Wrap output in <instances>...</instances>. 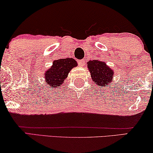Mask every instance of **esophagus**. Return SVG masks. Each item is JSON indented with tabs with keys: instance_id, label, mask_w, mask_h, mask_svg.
I'll return each mask as SVG.
<instances>
[{
	"instance_id": "34e87169",
	"label": "esophagus",
	"mask_w": 153,
	"mask_h": 153,
	"mask_svg": "<svg viewBox=\"0 0 153 153\" xmlns=\"http://www.w3.org/2000/svg\"><path fill=\"white\" fill-rule=\"evenodd\" d=\"M79 65L80 67H83L84 65V59H81L79 61Z\"/></svg>"
}]
</instances>
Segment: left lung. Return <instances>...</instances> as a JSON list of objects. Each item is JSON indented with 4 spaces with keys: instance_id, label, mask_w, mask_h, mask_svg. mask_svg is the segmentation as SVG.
<instances>
[{
    "instance_id": "left-lung-1",
    "label": "left lung",
    "mask_w": 153,
    "mask_h": 153,
    "mask_svg": "<svg viewBox=\"0 0 153 153\" xmlns=\"http://www.w3.org/2000/svg\"><path fill=\"white\" fill-rule=\"evenodd\" d=\"M87 67L94 84L104 87L111 84L114 72L105 62L99 59L89 60L87 62Z\"/></svg>"
}]
</instances>
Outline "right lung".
<instances>
[{"instance_id": "1", "label": "right lung", "mask_w": 153, "mask_h": 153, "mask_svg": "<svg viewBox=\"0 0 153 153\" xmlns=\"http://www.w3.org/2000/svg\"><path fill=\"white\" fill-rule=\"evenodd\" d=\"M76 66L77 62L73 58L55 59L52 66L45 72V82L54 88L62 86L69 73Z\"/></svg>"}]
</instances>
